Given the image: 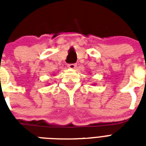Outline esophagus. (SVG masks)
<instances>
[{
	"mask_svg": "<svg viewBox=\"0 0 146 146\" xmlns=\"http://www.w3.org/2000/svg\"><path fill=\"white\" fill-rule=\"evenodd\" d=\"M67 67L70 69H71V70H73V69H76V64H70L67 65Z\"/></svg>",
	"mask_w": 146,
	"mask_h": 146,
	"instance_id": "obj_1",
	"label": "esophagus"
}]
</instances>
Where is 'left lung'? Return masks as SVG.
I'll use <instances>...</instances> for the list:
<instances>
[{"label": "left lung", "mask_w": 146, "mask_h": 146, "mask_svg": "<svg viewBox=\"0 0 146 146\" xmlns=\"http://www.w3.org/2000/svg\"><path fill=\"white\" fill-rule=\"evenodd\" d=\"M93 85H95V84H93Z\"/></svg>", "instance_id": "left-lung-1"}]
</instances>
